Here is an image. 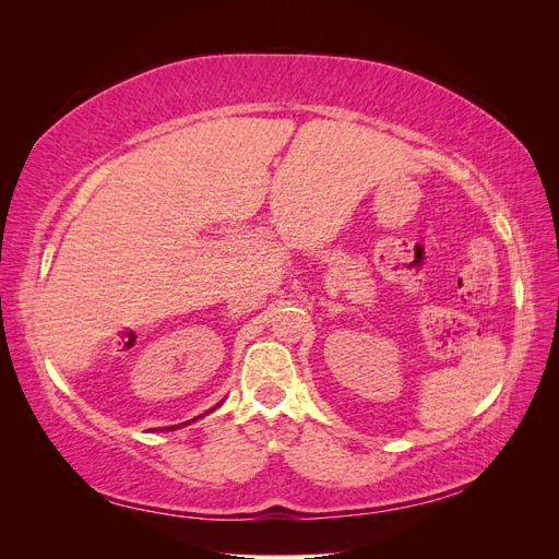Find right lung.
I'll list each match as a JSON object with an SVG mask.
<instances>
[{"instance_id":"right-lung-1","label":"right lung","mask_w":559,"mask_h":559,"mask_svg":"<svg viewBox=\"0 0 559 559\" xmlns=\"http://www.w3.org/2000/svg\"><path fill=\"white\" fill-rule=\"evenodd\" d=\"M224 401H218L216 405H212V408L210 411H205V413H202V415H198V417H193V419H186V421H181V425H173V427H163L160 431H175V429H179V427H186V425H191V421H198V419H202V417H205V415H210V413H214L216 408H218V405H222Z\"/></svg>"}]
</instances>
